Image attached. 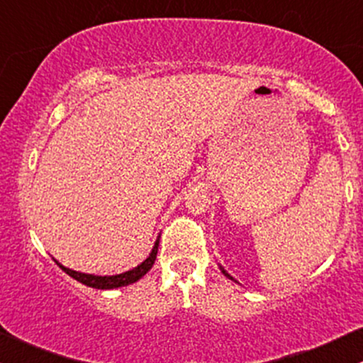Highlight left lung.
Masks as SVG:
<instances>
[{"instance_id":"obj_1","label":"left lung","mask_w":363,"mask_h":363,"mask_svg":"<svg viewBox=\"0 0 363 363\" xmlns=\"http://www.w3.org/2000/svg\"><path fill=\"white\" fill-rule=\"evenodd\" d=\"M220 271H222V272H223V276H227V278H229V279H233V281H236V279H234V278H233V276H230V274H229V272H227V271H225V269H223V267H222V265H220ZM236 283H238V281H236Z\"/></svg>"}]
</instances>
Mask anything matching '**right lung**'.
<instances>
[{
  "label": "right lung",
  "instance_id": "right-lung-1",
  "mask_svg": "<svg viewBox=\"0 0 363 363\" xmlns=\"http://www.w3.org/2000/svg\"><path fill=\"white\" fill-rule=\"evenodd\" d=\"M159 238L157 236V241L154 245V248H152L150 255L147 257V259L143 260L140 265H136V267H133L130 271H125V272H121V274H113V276H99V274H87V272H80V271H73V269L69 267H65L61 262H57L55 260V264L59 265V267L62 269V271L66 272V274H69L71 278H74L77 281L84 283V285L87 286H92V289H98V290H111V289H121V286H127V285H133V283H136L138 279L143 278L145 274H147L148 271L152 269V265H154L155 259H157V250H159Z\"/></svg>",
  "mask_w": 363,
  "mask_h": 363
}]
</instances>
